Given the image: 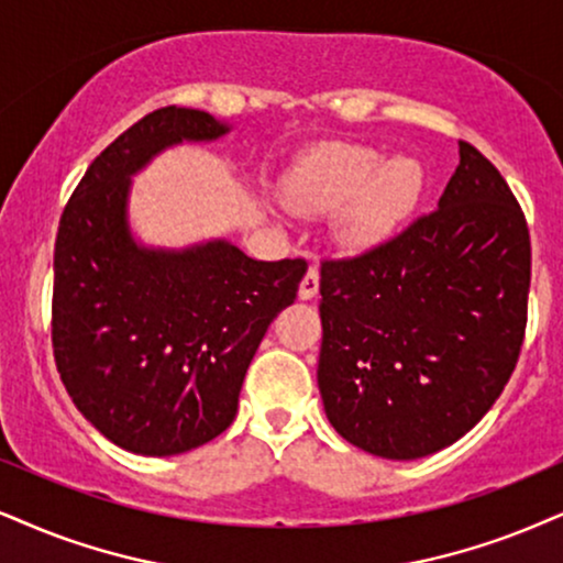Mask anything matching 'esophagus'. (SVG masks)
<instances>
[{"instance_id":"1","label":"esophagus","mask_w":563,"mask_h":563,"mask_svg":"<svg viewBox=\"0 0 563 563\" xmlns=\"http://www.w3.org/2000/svg\"><path fill=\"white\" fill-rule=\"evenodd\" d=\"M317 290H319V269L309 267L306 269L301 286H298V298H301V301H309V298L317 296Z\"/></svg>"}]
</instances>
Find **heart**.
Wrapping results in <instances>:
<instances>
[{"mask_svg":"<svg viewBox=\"0 0 563 563\" xmlns=\"http://www.w3.org/2000/svg\"><path fill=\"white\" fill-rule=\"evenodd\" d=\"M426 189L423 166L412 158H389L366 145H324L301 161L286 184L296 212H332L343 244L368 249L393 233L418 208Z\"/></svg>","mask_w":563,"mask_h":563,"instance_id":"heart-1","label":"heart"}]
</instances>
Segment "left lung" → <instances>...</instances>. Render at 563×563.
<instances>
[{
  "label": "left lung",
  "mask_w": 563,
  "mask_h": 563,
  "mask_svg": "<svg viewBox=\"0 0 563 563\" xmlns=\"http://www.w3.org/2000/svg\"><path fill=\"white\" fill-rule=\"evenodd\" d=\"M530 233L494 163L460 142L431 216L319 277L317 384L332 429L384 460L465 437L515 372Z\"/></svg>",
  "instance_id": "obj_1"
}]
</instances>
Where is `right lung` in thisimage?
I'll return each mask as SVG.
<instances>
[{
	"instance_id": "add662e5",
	"label": "right lung",
	"mask_w": 563,
	"mask_h": 563,
	"mask_svg": "<svg viewBox=\"0 0 563 563\" xmlns=\"http://www.w3.org/2000/svg\"><path fill=\"white\" fill-rule=\"evenodd\" d=\"M231 132L208 111L158 109L90 163L54 246V358L88 421L126 452L170 457L229 429L267 327L294 303L303 260L260 262L229 239L147 246L132 176L181 142Z\"/></svg>"
}]
</instances>
